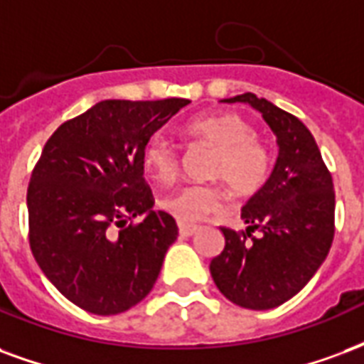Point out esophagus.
<instances>
[{"mask_svg": "<svg viewBox=\"0 0 364 364\" xmlns=\"http://www.w3.org/2000/svg\"><path fill=\"white\" fill-rule=\"evenodd\" d=\"M198 228L196 225H189V223H179V235L181 237H191L195 235Z\"/></svg>", "mask_w": 364, "mask_h": 364, "instance_id": "1", "label": "esophagus"}]
</instances>
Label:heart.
I'll return each instance as SVG.
<instances>
[{"mask_svg": "<svg viewBox=\"0 0 364 364\" xmlns=\"http://www.w3.org/2000/svg\"><path fill=\"white\" fill-rule=\"evenodd\" d=\"M185 131L216 148L210 164V177L225 183L233 195H255L268 181L270 150L258 141L255 129L239 115H203L189 121ZM142 164L154 181L171 183L179 173V150L168 134L154 133L142 148ZM160 206L181 223H196L222 212L225 195L218 185L191 183L161 196Z\"/></svg>", "mask_w": 364, "mask_h": 364, "instance_id": "obj_1", "label": "heart"}]
</instances>
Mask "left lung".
<instances>
[{"instance_id": "left-lung-1", "label": "left lung", "mask_w": 364, "mask_h": 364, "mask_svg": "<svg viewBox=\"0 0 364 364\" xmlns=\"http://www.w3.org/2000/svg\"><path fill=\"white\" fill-rule=\"evenodd\" d=\"M222 102H243L262 114L278 139V160L268 181L241 210L247 230L222 228L225 247L210 274L231 303L266 311L297 295L316 274L333 241L332 175L311 131L252 92ZM252 230H260L258 237Z\"/></svg>"}]
</instances>
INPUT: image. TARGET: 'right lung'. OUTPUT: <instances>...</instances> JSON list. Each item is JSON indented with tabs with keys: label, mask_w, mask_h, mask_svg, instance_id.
<instances>
[{
	"label": "right lung",
	"mask_w": 364,
	"mask_h": 364,
	"mask_svg": "<svg viewBox=\"0 0 364 364\" xmlns=\"http://www.w3.org/2000/svg\"><path fill=\"white\" fill-rule=\"evenodd\" d=\"M187 104L104 100L46 142L26 193L28 241L46 278L80 309L119 314L154 287L177 223L152 210L142 148ZM136 215L145 220L127 226Z\"/></svg>",
	"instance_id": "1"
}]
</instances>
